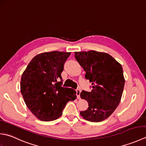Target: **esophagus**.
<instances>
[{
  "mask_svg": "<svg viewBox=\"0 0 146 146\" xmlns=\"http://www.w3.org/2000/svg\"><path fill=\"white\" fill-rule=\"evenodd\" d=\"M76 95H77V98L80 99V93H81V90L80 89H77L76 90Z\"/></svg>",
  "mask_w": 146,
  "mask_h": 146,
  "instance_id": "34e87169",
  "label": "esophagus"
}]
</instances>
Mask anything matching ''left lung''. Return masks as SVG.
<instances>
[{
	"instance_id": "8db88e82",
	"label": "left lung",
	"mask_w": 146,
	"mask_h": 146,
	"mask_svg": "<svg viewBox=\"0 0 146 146\" xmlns=\"http://www.w3.org/2000/svg\"><path fill=\"white\" fill-rule=\"evenodd\" d=\"M75 57L92 85L90 92L80 93L81 98L88 102V108L80 113L88 121L101 122L111 115L122 98L125 85L122 65L106 52H75Z\"/></svg>"
}]
</instances>
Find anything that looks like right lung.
Here are the masks:
<instances>
[{
    "instance_id": "right-lung-1",
    "label": "right lung",
    "mask_w": 146,
    "mask_h": 146,
    "mask_svg": "<svg viewBox=\"0 0 146 146\" xmlns=\"http://www.w3.org/2000/svg\"><path fill=\"white\" fill-rule=\"evenodd\" d=\"M70 52L51 51L38 54L22 75L21 92L27 108L41 121L60 117L65 105L76 98L72 88L61 86V74ZM54 82H56V84Z\"/></svg>"
}]
</instances>
